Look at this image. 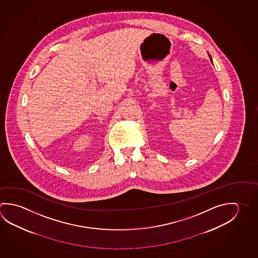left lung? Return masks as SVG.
Here are the masks:
<instances>
[{
  "instance_id": "obj_1",
  "label": "left lung",
  "mask_w": 258,
  "mask_h": 258,
  "mask_svg": "<svg viewBox=\"0 0 258 258\" xmlns=\"http://www.w3.org/2000/svg\"><path fill=\"white\" fill-rule=\"evenodd\" d=\"M209 58H210V59H211V57H210V56H209ZM211 61H212V59H211Z\"/></svg>"
}]
</instances>
